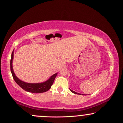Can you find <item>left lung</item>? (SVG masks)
Segmentation results:
<instances>
[{
  "instance_id": "left-lung-1",
  "label": "left lung",
  "mask_w": 123,
  "mask_h": 123,
  "mask_svg": "<svg viewBox=\"0 0 123 123\" xmlns=\"http://www.w3.org/2000/svg\"><path fill=\"white\" fill-rule=\"evenodd\" d=\"M70 91H71L72 92H73V93H75V94H77V95H81V94H80V93H77V92H75V91H74L72 90L71 89H70Z\"/></svg>"
}]
</instances>
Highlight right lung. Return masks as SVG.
I'll list each match as a JSON object with an SVG mask.
<instances>
[{
	"mask_svg": "<svg viewBox=\"0 0 123 123\" xmlns=\"http://www.w3.org/2000/svg\"><path fill=\"white\" fill-rule=\"evenodd\" d=\"M13 53H14V52L13 51L12 53L11 63H10V64H11V71L15 82L22 88L26 91L32 92V93H43V92L48 91L49 89H50L58 73H55L54 74H53L52 76L50 77V78L48 80H47L46 81L44 82H42V83H30L23 82L22 80H20L19 78H18V77L16 76L14 73V71H13L12 66L13 55H14Z\"/></svg>",
	"mask_w": 123,
	"mask_h": 123,
	"instance_id": "right-lung-1",
	"label": "right lung"
}]
</instances>
